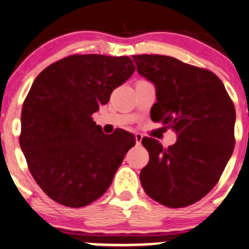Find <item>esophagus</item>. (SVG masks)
I'll return each mask as SVG.
<instances>
[{"instance_id":"obj_1","label":"esophagus","mask_w":249,"mask_h":249,"mask_svg":"<svg viewBox=\"0 0 249 249\" xmlns=\"http://www.w3.org/2000/svg\"><path fill=\"white\" fill-rule=\"evenodd\" d=\"M142 135L140 134V133H137V134H135V142H137V145H140V143H142Z\"/></svg>"}]
</instances>
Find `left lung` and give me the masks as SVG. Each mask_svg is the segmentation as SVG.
Segmentation results:
<instances>
[{
	"mask_svg": "<svg viewBox=\"0 0 249 249\" xmlns=\"http://www.w3.org/2000/svg\"><path fill=\"white\" fill-rule=\"evenodd\" d=\"M140 75L156 87L151 119L175 130L168 148L143 138L150 160L140 173L143 191L164 206L186 207L218 182L235 145L236 112L216 74L164 55H134Z\"/></svg>",
	"mask_w": 249,
	"mask_h": 249,
	"instance_id": "left-lung-1",
	"label": "left lung"
}]
</instances>
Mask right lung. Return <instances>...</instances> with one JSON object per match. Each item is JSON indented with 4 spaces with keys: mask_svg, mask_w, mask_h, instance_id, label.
<instances>
[{
    "mask_svg": "<svg viewBox=\"0 0 249 249\" xmlns=\"http://www.w3.org/2000/svg\"><path fill=\"white\" fill-rule=\"evenodd\" d=\"M134 71L128 56L71 55L33 81L19 142L33 178L53 201L86 206L111 184L135 137L124 129L104 134L92 115Z\"/></svg>",
    "mask_w": 249,
    "mask_h": 249,
    "instance_id": "add662e5",
    "label": "right lung"
}]
</instances>
